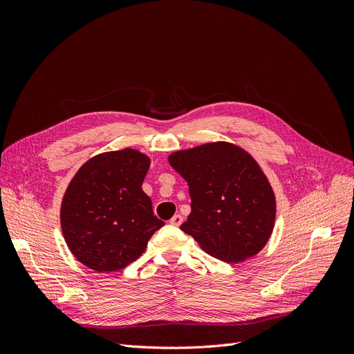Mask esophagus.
Masks as SVG:
<instances>
[{
  "label": "esophagus",
  "instance_id": "esophagus-1",
  "mask_svg": "<svg viewBox=\"0 0 354 354\" xmlns=\"http://www.w3.org/2000/svg\"><path fill=\"white\" fill-rule=\"evenodd\" d=\"M181 223H183V217H181L180 214H176V216L169 220V224H171V226H180Z\"/></svg>",
  "mask_w": 354,
  "mask_h": 354
}]
</instances>
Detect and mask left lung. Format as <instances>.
Returning <instances> with one entry per match:
<instances>
[{
    "label": "left lung",
    "mask_w": 354,
    "mask_h": 354,
    "mask_svg": "<svg viewBox=\"0 0 354 354\" xmlns=\"http://www.w3.org/2000/svg\"><path fill=\"white\" fill-rule=\"evenodd\" d=\"M189 185L190 214L180 229L207 254L239 263L259 254L274 226L273 189L242 147L216 142L168 156Z\"/></svg>",
    "instance_id": "obj_1"
}]
</instances>
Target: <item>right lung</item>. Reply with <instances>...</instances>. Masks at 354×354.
<instances>
[{
  "label": "right lung",
  "mask_w": 354,
  "mask_h": 354,
  "mask_svg": "<svg viewBox=\"0 0 354 354\" xmlns=\"http://www.w3.org/2000/svg\"><path fill=\"white\" fill-rule=\"evenodd\" d=\"M151 159L134 149L88 159L65 192L60 224L75 259L90 269L121 270L140 257L164 226L143 189Z\"/></svg>",
  "instance_id": "1"
}]
</instances>
